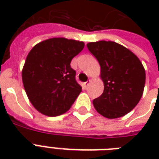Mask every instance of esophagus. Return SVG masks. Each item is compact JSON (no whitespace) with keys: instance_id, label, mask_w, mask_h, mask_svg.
Segmentation results:
<instances>
[{"instance_id":"34e87169","label":"esophagus","mask_w":159,"mask_h":159,"mask_svg":"<svg viewBox=\"0 0 159 159\" xmlns=\"http://www.w3.org/2000/svg\"><path fill=\"white\" fill-rule=\"evenodd\" d=\"M90 82H91V81H87V82H84L83 83V87H84V88H86V89H87V87H88V85L90 84Z\"/></svg>"}]
</instances>
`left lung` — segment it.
<instances>
[{"mask_svg": "<svg viewBox=\"0 0 159 159\" xmlns=\"http://www.w3.org/2000/svg\"><path fill=\"white\" fill-rule=\"evenodd\" d=\"M87 48L101 66L104 83L102 96L93 100L99 114L108 119L120 118L140 101L145 84V70L129 49L113 41L91 42Z\"/></svg>", "mask_w": 159, "mask_h": 159, "instance_id": "left-lung-1", "label": "left lung"}]
</instances>
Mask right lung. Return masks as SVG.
I'll return each mask as SVG.
<instances>
[{
    "label": "right lung",
    "mask_w": 159,
    "mask_h": 159,
    "mask_svg": "<svg viewBox=\"0 0 159 159\" xmlns=\"http://www.w3.org/2000/svg\"><path fill=\"white\" fill-rule=\"evenodd\" d=\"M84 45L82 41L52 38L37 43L27 55L22 81L30 102L39 112L60 116L74 103L82 87L70 63Z\"/></svg>",
    "instance_id": "obj_1"
}]
</instances>
